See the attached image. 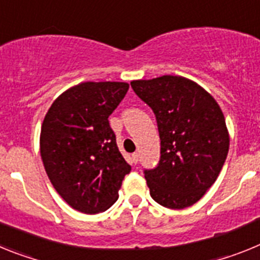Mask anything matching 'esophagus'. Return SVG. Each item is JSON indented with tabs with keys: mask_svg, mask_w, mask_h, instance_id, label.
<instances>
[{
	"mask_svg": "<svg viewBox=\"0 0 260 260\" xmlns=\"http://www.w3.org/2000/svg\"><path fill=\"white\" fill-rule=\"evenodd\" d=\"M132 160H133V162H134V164H137V162L139 161V155H138L137 152L133 153V155H132Z\"/></svg>",
	"mask_w": 260,
	"mask_h": 260,
	"instance_id": "34e87169",
	"label": "esophagus"
}]
</instances>
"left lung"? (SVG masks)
Returning a JSON list of instances; mask_svg holds the SVG:
<instances>
[{"label":"left lung","mask_w":260,"mask_h":260,"mask_svg":"<svg viewBox=\"0 0 260 260\" xmlns=\"http://www.w3.org/2000/svg\"><path fill=\"white\" fill-rule=\"evenodd\" d=\"M132 87L155 113L160 160L144 169L155 202L167 208L192 206L215 183L229 150L225 118L215 99L182 77L133 80Z\"/></svg>","instance_id":"8db88e82"}]
</instances>
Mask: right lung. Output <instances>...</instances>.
Wrapping results in <instances>:
<instances>
[{
  "label": "right lung",
  "mask_w": 260,
  "mask_h": 260,
  "mask_svg": "<svg viewBox=\"0 0 260 260\" xmlns=\"http://www.w3.org/2000/svg\"><path fill=\"white\" fill-rule=\"evenodd\" d=\"M128 89L123 82H86L56 99L41 126L45 172L62 199L83 213L107 211L132 167L108 117Z\"/></svg>",
  "instance_id": "1"
}]
</instances>
